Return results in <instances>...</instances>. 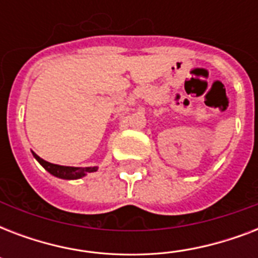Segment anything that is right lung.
<instances>
[{
  "label": "right lung",
  "instance_id": "right-lung-1",
  "mask_svg": "<svg viewBox=\"0 0 258 258\" xmlns=\"http://www.w3.org/2000/svg\"><path fill=\"white\" fill-rule=\"evenodd\" d=\"M33 157L37 159V162L44 167L48 172H50L52 175L61 178V179H79L87 175V172L96 171L97 167H71V166H60L54 165V163H49V162L44 161L42 158H40L36 153H33Z\"/></svg>",
  "mask_w": 258,
  "mask_h": 258
}]
</instances>
